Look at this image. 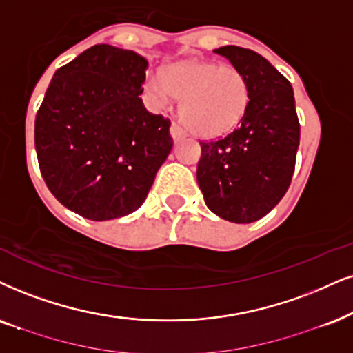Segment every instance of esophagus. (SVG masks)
<instances>
[{"instance_id": "obj_1", "label": "esophagus", "mask_w": 353, "mask_h": 353, "mask_svg": "<svg viewBox=\"0 0 353 353\" xmlns=\"http://www.w3.org/2000/svg\"><path fill=\"white\" fill-rule=\"evenodd\" d=\"M171 135H172V138L174 140H181V138H184V137H187V132L184 130V128L181 127L179 123H176L174 122L172 125H171Z\"/></svg>"}]
</instances>
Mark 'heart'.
<instances>
[{"label": "heart", "instance_id": "obj_1", "mask_svg": "<svg viewBox=\"0 0 353 353\" xmlns=\"http://www.w3.org/2000/svg\"><path fill=\"white\" fill-rule=\"evenodd\" d=\"M146 92L156 105L181 99L179 115L200 137H220L233 130L246 114L249 84L243 71L210 60H185L164 66L150 77Z\"/></svg>", "mask_w": 353, "mask_h": 353}]
</instances>
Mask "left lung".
Wrapping results in <instances>:
<instances>
[{
  "instance_id": "left-lung-1",
  "label": "left lung",
  "mask_w": 353,
  "mask_h": 353,
  "mask_svg": "<svg viewBox=\"0 0 353 353\" xmlns=\"http://www.w3.org/2000/svg\"><path fill=\"white\" fill-rule=\"evenodd\" d=\"M215 53L243 71L249 105L238 127L213 141H202L197 182L205 203L233 223L265 216L288 190L300 145L293 88L264 57L225 46Z\"/></svg>"
}]
</instances>
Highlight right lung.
<instances>
[{"mask_svg": "<svg viewBox=\"0 0 353 353\" xmlns=\"http://www.w3.org/2000/svg\"><path fill=\"white\" fill-rule=\"evenodd\" d=\"M148 61L107 43L84 50L53 74L37 117L35 151L61 205L105 221L141 207L172 150L171 122L150 114Z\"/></svg>", "mask_w": 353, "mask_h": 353, "instance_id": "1", "label": "right lung"}]
</instances>
